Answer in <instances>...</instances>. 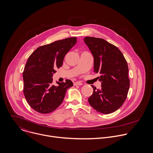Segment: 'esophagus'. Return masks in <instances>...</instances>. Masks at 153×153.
<instances>
[{
    "label": "esophagus",
    "instance_id": "1",
    "mask_svg": "<svg viewBox=\"0 0 153 153\" xmlns=\"http://www.w3.org/2000/svg\"><path fill=\"white\" fill-rule=\"evenodd\" d=\"M74 85H82V83L80 82H76L74 83Z\"/></svg>",
    "mask_w": 153,
    "mask_h": 153
}]
</instances>
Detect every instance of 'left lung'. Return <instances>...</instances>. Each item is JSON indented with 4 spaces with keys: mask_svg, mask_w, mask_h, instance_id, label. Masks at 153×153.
<instances>
[{
    "mask_svg": "<svg viewBox=\"0 0 153 153\" xmlns=\"http://www.w3.org/2000/svg\"><path fill=\"white\" fill-rule=\"evenodd\" d=\"M84 42L94 57V72L99 73L100 89L93 85L90 105L103 114L112 113L125 101L129 88L127 62L120 50L101 38L85 37Z\"/></svg>",
    "mask_w": 153,
    "mask_h": 153,
    "instance_id": "left-lung-1",
    "label": "left lung"
}]
</instances>
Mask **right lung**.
<instances>
[{"label": "right lung", "mask_w": 153, "mask_h": 153, "mask_svg": "<svg viewBox=\"0 0 153 153\" xmlns=\"http://www.w3.org/2000/svg\"><path fill=\"white\" fill-rule=\"evenodd\" d=\"M76 42V37L57 40L38 47L28 57L23 72L24 94L36 111L47 114L54 111L62 103L67 89L73 86L68 79L54 85L52 77Z\"/></svg>", "instance_id": "right-lung-1"}]
</instances>
